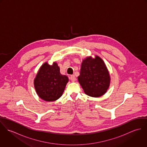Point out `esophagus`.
<instances>
[{
  "label": "esophagus",
  "instance_id": "34e87169",
  "mask_svg": "<svg viewBox=\"0 0 147 147\" xmlns=\"http://www.w3.org/2000/svg\"><path fill=\"white\" fill-rule=\"evenodd\" d=\"M70 79L71 80V81H72V82H75V81H76V77H75V76L74 75H71V77H70Z\"/></svg>",
  "mask_w": 147,
  "mask_h": 147
}]
</instances>
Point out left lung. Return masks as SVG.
<instances>
[{"label":"left lung","instance_id":"left-lung-1","mask_svg":"<svg viewBox=\"0 0 147 147\" xmlns=\"http://www.w3.org/2000/svg\"><path fill=\"white\" fill-rule=\"evenodd\" d=\"M78 80L84 92L92 97H100L109 88L110 76L104 61L99 57L86 58L82 64Z\"/></svg>","mask_w":147,"mask_h":147}]
</instances>
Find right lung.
I'll use <instances>...</instances> for the list:
<instances>
[{
	"mask_svg": "<svg viewBox=\"0 0 147 147\" xmlns=\"http://www.w3.org/2000/svg\"><path fill=\"white\" fill-rule=\"evenodd\" d=\"M68 78L60 73L56 63L43 64L34 80V87L38 96L47 101H53L61 97Z\"/></svg>",
	"mask_w": 147,
	"mask_h": 147,
	"instance_id": "obj_1",
	"label": "right lung"
}]
</instances>
